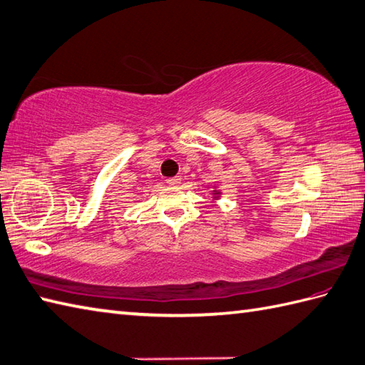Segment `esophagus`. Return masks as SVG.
I'll return each instance as SVG.
<instances>
[{
	"label": "esophagus",
	"instance_id": "34e87169",
	"mask_svg": "<svg viewBox=\"0 0 365 365\" xmlns=\"http://www.w3.org/2000/svg\"><path fill=\"white\" fill-rule=\"evenodd\" d=\"M181 181H182L181 176H173V178H168V180H167V182H168L170 185H180Z\"/></svg>",
	"mask_w": 365,
	"mask_h": 365
}]
</instances>
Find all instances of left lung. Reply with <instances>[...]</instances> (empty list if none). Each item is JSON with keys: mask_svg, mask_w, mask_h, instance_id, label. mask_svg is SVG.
I'll use <instances>...</instances> for the list:
<instances>
[{"mask_svg": "<svg viewBox=\"0 0 365 365\" xmlns=\"http://www.w3.org/2000/svg\"><path fill=\"white\" fill-rule=\"evenodd\" d=\"M210 195H212V200H218L222 197V190L217 187V185H214L212 187V192H210Z\"/></svg>", "mask_w": 365, "mask_h": 365, "instance_id": "left-lung-1", "label": "left lung"}]
</instances>
